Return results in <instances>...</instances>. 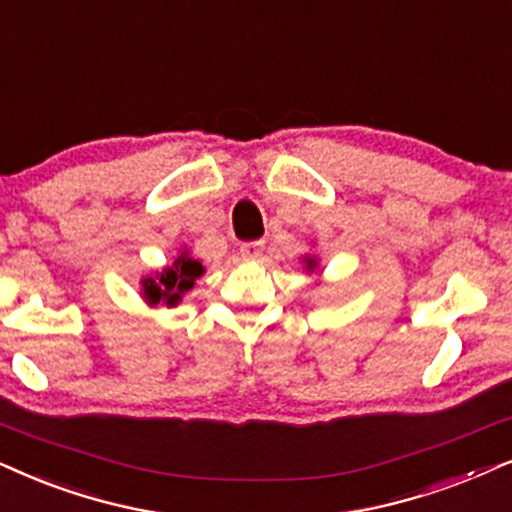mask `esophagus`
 Returning a JSON list of instances; mask_svg holds the SVG:
<instances>
[{
  "label": "esophagus",
  "instance_id": "obj_1",
  "mask_svg": "<svg viewBox=\"0 0 512 512\" xmlns=\"http://www.w3.org/2000/svg\"><path fill=\"white\" fill-rule=\"evenodd\" d=\"M263 254V242H244L240 247V256L247 261H256Z\"/></svg>",
  "mask_w": 512,
  "mask_h": 512
}]
</instances>
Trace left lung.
I'll return each mask as SVG.
<instances>
[{
    "mask_svg": "<svg viewBox=\"0 0 512 512\" xmlns=\"http://www.w3.org/2000/svg\"><path fill=\"white\" fill-rule=\"evenodd\" d=\"M301 261H303V265H305V272H310V275L320 270V258H317L315 254H305V256L301 258Z\"/></svg>",
    "mask_w": 512,
    "mask_h": 512,
    "instance_id": "obj_1",
    "label": "left lung"
}]
</instances>
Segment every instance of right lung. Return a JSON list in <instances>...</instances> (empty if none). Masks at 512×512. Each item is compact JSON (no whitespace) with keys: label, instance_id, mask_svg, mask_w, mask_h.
Listing matches in <instances>:
<instances>
[{"label":"right lung","instance_id":"obj_1","mask_svg":"<svg viewBox=\"0 0 512 512\" xmlns=\"http://www.w3.org/2000/svg\"><path fill=\"white\" fill-rule=\"evenodd\" d=\"M204 265L199 258L190 254L188 249H178L169 265L162 270H152L141 277V296L150 308L164 305V308H176L188 291L195 289L199 277L204 275Z\"/></svg>","mask_w":512,"mask_h":512}]
</instances>
